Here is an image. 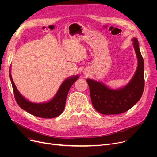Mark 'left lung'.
Segmentation results:
<instances>
[{
	"mask_svg": "<svg viewBox=\"0 0 157 157\" xmlns=\"http://www.w3.org/2000/svg\"><path fill=\"white\" fill-rule=\"evenodd\" d=\"M133 41L138 65L134 77L125 86L118 90H112L100 82L86 79L92 105L98 113L103 114H118L125 113L132 108L143 95L144 88V60L137 39L134 38Z\"/></svg>",
	"mask_w": 157,
	"mask_h": 157,
	"instance_id": "left-lung-1",
	"label": "left lung"
}]
</instances>
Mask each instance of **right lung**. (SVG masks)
Masks as SVG:
<instances>
[{
  "mask_svg": "<svg viewBox=\"0 0 157 157\" xmlns=\"http://www.w3.org/2000/svg\"><path fill=\"white\" fill-rule=\"evenodd\" d=\"M10 78L12 83L15 100L23 110L27 111L34 116L43 118H53L59 116L63 111L66 98L69 93L71 86L74 84L78 76H74L66 79L61 85L59 91L52 99L46 103L37 104L32 103L25 99L18 91L16 88L10 69Z\"/></svg>",
  "mask_w": 157,
  "mask_h": 157,
  "instance_id": "1",
  "label": "right lung"
}]
</instances>
